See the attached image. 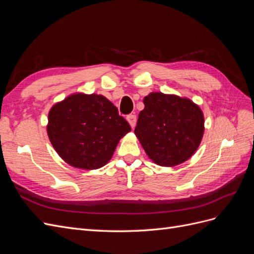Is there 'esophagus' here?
I'll return each instance as SVG.
<instances>
[{
  "label": "esophagus",
  "mask_w": 254,
  "mask_h": 254,
  "mask_svg": "<svg viewBox=\"0 0 254 254\" xmlns=\"http://www.w3.org/2000/svg\"><path fill=\"white\" fill-rule=\"evenodd\" d=\"M127 121L130 124V126H131V128H134L135 124H136V115L134 114H129L127 117Z\"/></svg>",
  "instance_id": "1"
}]
</instances>
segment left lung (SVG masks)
<instances>
[{
	"label": "left lung",
	"mask_w": 254,
	"mask_h": 254,
	"mask_svg": "<svg viewBox=\"0 0 254 254\" xmlns=\"http://www.w3.org/2000/svg\"><path fill=\"white\" fill-rule=\"evenodd\" d=\"M134 133L149 159L176 166L194 155L204 131L203 113L189 98L152 92L145 96Z\"/></svg>",
	"instance_id": "8db88e82"
}]
</instances>
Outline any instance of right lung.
<instances>
[{
    "mask_svg": "<svg viewBox=\"0 0 254 254\" xmlns=\"http://www.w3.org/2000/svg\"><path fill=\"white\" fill-rule=\"evenodd\" d=\"M47 129L58 155L67 164L83 170L108 163L119 141L131 130L109 99L82 93L54 105Z\"/></svg>",
    "mask_w": 254,
    "mask_h": 254,
    "instance_id": "1",
    "label": "right lung"
}]
</instances>
